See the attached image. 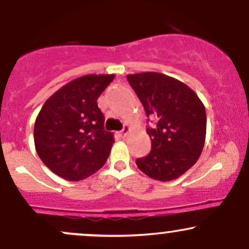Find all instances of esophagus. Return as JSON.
Here are the masks:
<instances>
[{
    "label": "esophagus",
    "mask_w": 249,
    "mask_h": 249,
    "mask_svg": "<svg viewBox=\"0 0 249 249\" xmlns=\"http://www.w3.org/2000/svg\"><path fill=\"white\" fill-rule=\"evenodd\" d=\"M128 131H130V126H128V125H125L124 128H123L122 131H119V134H121L122 137H124V136H126Z\"/></svg>",
    "instance_id": "34e87169"
}]
</instances>
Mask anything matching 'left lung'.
I'll return each instance as SVG.
<instances>
[{
    "label": "left lung",
    "mask_w": 249,
    "mask_h": 249,
    "mask_svg": "<svg viewBox=\"0 0 249 249\" xmlns=\"http://www.w3.org/2000/svg\"><path fill=\"white\" fill-rule=\"evenodd\" d=\"M146 116L157 121L147 128L151 152L136 160L147 177L159 181L179 178L196 164L206 138V111L200 98L185 83L164 73L127 75Z\"/></svg>",
    "instance_id": "1"
}]
</instances>
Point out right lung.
<instances>
[{
	"label": "right lung",
	"mask_w": 249,
	"mask_h": 249,
	"mask_svg": "<svg viewBox=\"0 0 249 249\" xmlns=\"http://www.w3.org/2000/svg\"><path fill=\"white\" fill-rule=\"evenodd\" d=\"M115 75H85L47 99L34 126V142L43 164L61 178L83 180L107 161L115 142L104 130L97 99Z\"/></svg>",
	"instance_id": "obj_1"
}]
</instances>
